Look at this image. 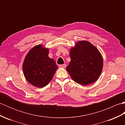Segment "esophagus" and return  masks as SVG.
Wrapping results in <instances>:
<instances>
[{
    "mask_svg": "<svg viewBox=\"0 0 125 125\" xmlns=\"http://www.w3.org/2000/svg\"><path fill=\"white\" fill-rule=\"evenodd\" d=\"M58 67L64 68L66 67V64H60V65H58Z\"/></svg>",
    "mask_w": 125,
    "mask_h": 125,
    "instance_id": "esophagus-1",
    "label": "esophagus"
}]
</instances>
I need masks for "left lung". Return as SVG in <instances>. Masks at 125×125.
<instances>
[{
	"instance_id": "1",
	"label": "left lung",
	"mask_w": 125,
	"mask_h": 125,
	"mask_svg": "<svg viewBox=\"0 0 125 125\" xmlns=\"http://www.w3.org/2000/svg\"><path fill=\"white\" fill-rule=\"evenodd\" d=\"M71 61L66 68L77 83L87 85L99 78L103 68L100 52L90 42L79 41L70 50Z\"/></svg>"
}]
</instances>
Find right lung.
<instances>
[{
	"label": "right lung",
	"mask_w": 125,
	"mask_h": 125,
	"mask_svg": "<svg viewBox=\"0 0 125 125\" xmlns=\"http://www.w3.org/2000/svg\"><path fill=\"white\" fill-rule=\"evenodd\" d=\"M48 48L38 44L26 55L22 68L29 83L37 87H43L52 81L58 69L55 61L48 56Z\"/></svg>",
	"instance_id": "add662e5"
}]
</instances>
